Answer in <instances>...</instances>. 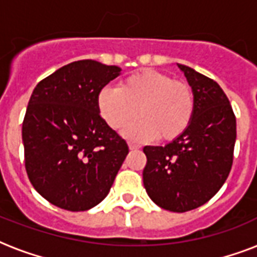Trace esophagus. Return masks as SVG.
<instances>
[{"mask_svg": "<svg viewBox=\"0 0 257 257\" xmlns=\"http://www.w3.org/2000/svg\"><path fill=\"white\" fill-rule=\"evenodd\" d=\"M129 149L131 151H137V149H140V145L135 144V143H129Z\"/></svg>", "mask_w": 257, "mask_h": 257, "instance_id": "34e87169", "label": "esophagus"}]
</instances>
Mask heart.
I'll use <instances>...</instances> for the list:
<instances>
[{
	"instance_id": "b5f03b06",
	"label": "heart",
	"mask_w": 257,
	"mask_h": 257,
	"mask_svg": "<svg viewBox=\"0 0 257 257\" xmlns=\"http://www.w3.org/2000/svg\"><path fill=\"white\" fill-rule=\"evenodd\" d=\"M97 110L112 129L126 126L129 139L175 140L189 126L195 112L192 89L156 70H139L121 80L117 88L104 86L97 96Z\"/></svg>"
}]
</instances>
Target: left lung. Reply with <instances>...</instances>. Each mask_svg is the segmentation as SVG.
I'll return each mask as SVG.
<instances>
[{"mask_svg": "<svg viewBox=\"0 0 257 257\" xmlns=\"http://www.w3.org/2000/svg\"><path fill=\"white\" fill-rule=\"evenodd\" d=\"M191 86L195 112L189 126L165 147H145V191L171 212L203 205L225 183L233 160L236 118L228 97L216 81L177 64Z\"/></svg>", "mask_w": 257, "mask_h": 257, "instance_id": "obj_1", "label": "left lung"}]
</instances>
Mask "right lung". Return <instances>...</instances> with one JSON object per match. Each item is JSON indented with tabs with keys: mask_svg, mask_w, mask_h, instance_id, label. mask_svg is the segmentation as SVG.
Segmentation results:
<instances>
[{
	"mask_svg": "<svg viewBox=\"0 0 257 257\" xmlns=\"http://www.w3.org/2000/svg\"><path fill=\"white\" fill-rule=\"evenodd\" d=\"M120 74L118 66L80 60L44 78L30 96L22 124L26 173L56 207H96L128 155V144L97 110L100 90Z\"/></svg>",
	"mask_w": 257,
	"mask_h": 257,
	"instance_id": "obj_1",
	"label": "right lung"
}]
</instances>
